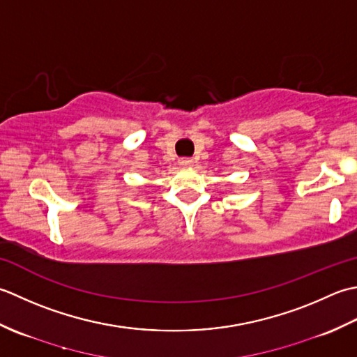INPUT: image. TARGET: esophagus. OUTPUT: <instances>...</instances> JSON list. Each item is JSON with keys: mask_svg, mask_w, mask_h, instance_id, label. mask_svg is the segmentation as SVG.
<instances>
[{"mask_svg": "<svg viewBox=\"0 0 357 357\" xmlns=\"http://www.w3.org/2000/svg\"><path fill=\"white\" fill-rule=\"evenodd\" d=\"M178 165L183 166V168H189V166L194 165V160L191 157H181L178 160Z\"/></svg>", "mask_w": 357, "mask_h": 357, "instance_id": "1", "label": "esophagus"}]
</instances>
